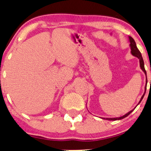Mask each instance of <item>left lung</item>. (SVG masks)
<instances>
[{"label": "left lung", "instance_id": "8db88e82", "mask_svg": "<svg viewBox=\"0 0 151 151\" xmlns=\"http://www.w3.org/2000/svg\"><path fill=\"white\" fill-rule=\"evenodd\" d=\"M129 42H130L129 46H130V47H131V54L133 55V56L137 57V58L139 59L140 68H141V69L144 72V73H145V75L146 76V70H145V68H144V60H143V58H142V56L141 53H140V51H139V49H137V45H136V43L135 42V40H134V39L132 38V37H131V36H129ZM146 84H147V78H146ZM146 90V86H145V91H144V95L142 96L141 99H140V100H139V103H138V104H139V103L141 102V101L142 100V99H143L144 95H145ZM133 111H134V109H133V110L131 111H129V113H127V114H125L124 115H123V116H122V117H116V118H115H115H106V119H108V120H113V121H115V120H120V119H124V117H127L128 115H129L132 112H133Z\"/></svg>", "mask_w": 151, "mask_h": 151}]
</instances>
